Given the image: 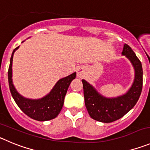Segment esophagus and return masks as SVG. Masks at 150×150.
I'll return each instance as SVG.
<instances>
[{
  "label": "esophagus",
  "mask_w": 150,
  "mask_h": 150,
  "mask_svg": "<svg viewBox=\"0 0 150 150\" xmlns=\"http://www.w3.org/2000/svg\"><path fill=\"white\" fill-rule=\"evenodd\" d=\"M85 69L84 67H79V68L76 69V73H77V76L79 77H82V76H84L85 74Z\"/></svg>",
  "instance_id": "1"
}]
</instances>
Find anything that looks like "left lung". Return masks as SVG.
I'll list each match as a JSON object with an SVG mask.
<instances>
[{"mask_svg": "<svg viewBox=\"0 0 150 150\" xmlns=\"http://www.w3.org/2000/svg\"><path fill=\"white\" fill-rule=\"evenodd\" d=\"M122 54L131 61L135 71L134 83L126 94L117 98H105L86 80H82L86 108L91 117L97 121L111 123L121 118L134 106L141 94L143 69L141 61L126 44L123 47Z\"/></svg>", "mask_w": 150, "mask_h": 150, "instance_id": "left-lung-1", "label": "left lung"}]
</instances>
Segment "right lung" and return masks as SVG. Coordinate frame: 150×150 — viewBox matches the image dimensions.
<instances>
[{"mask_svg":"<svg viewBox=\"0 0 150 150\" xmlns=\"http://www.w3.org/2000/svg\"><path fill=\"white\" fill-rule=\"evenodd\" d=\"M18 47L15 48L10 59L9 70H8V81L9 90L14 99L15 102L22 112L39 121L52 120L56 117L61 112L64 104V100L68 87L71 81L76 77V73L62 78L58 81L50 94L40 100H29L21 96L13 86L12 81V64L13 54Z\"/></svg>","mask_w":150,"mask_h":150,"instance_id":"obj_1","label":"right lung"}]
</instances>
